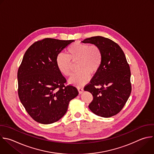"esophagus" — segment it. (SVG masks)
Instances as JSON below:
<instances>
[{
    "label": "esophagus",
    "instance_id": "34e87169",
    "mask_svg": "<svg viewBox=\"0 0 154 154\" xmlns=\"http://www.w3.org/2000/svg\"><path fill=\"white\" fill-rule=\"evenodd\" d=\"M78 91H79V94H82V93H83V88H82V87H80V88H78Z\"/></svg>",
    "mask_w": 154,
    "mask_h": 154
}]
</instances>
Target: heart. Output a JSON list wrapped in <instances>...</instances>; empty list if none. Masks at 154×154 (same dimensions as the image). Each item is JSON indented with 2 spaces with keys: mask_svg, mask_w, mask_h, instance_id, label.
Returning <instances> with one entry per match:
<instances>
[{
  "mask_svg": "<svg viewBox=\"0 0 154 154\" xmlns=\"http://www.w3.org/2000/svg\"><path fill=\"white\" fill-rule=\"evenodd\" d=\"M66 54L61 53L57 56V67L62 74L69 76L71 74L72 63L77 62L76 68L79 71L71 77L69 82L78 87L87 83L90 74H95L101 64V50L95 45L75 42L68 47Z\"/></svg>",
  "mask_w": 154,
  "mask_h": 154,
  "instance_id": "heart-1",
  "label": "heart"
}]
</instances>
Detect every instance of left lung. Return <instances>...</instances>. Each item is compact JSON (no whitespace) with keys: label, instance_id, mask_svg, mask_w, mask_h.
Wrapping results in <instances>:
<instances>
[{"label":"left lung","instance_id":"left-lung-1","mask_svg":"<svg viewBox=\"0 0 154 154\" xmlns=\"http://www.w3.org/2000/svg\"><path fill=\"white\" fill-rule=\"evenodd\" d=\"M82 42L97 45L102 55L98 71L84 88L93 96L89 108L102 117L114 116L123 109L132 90L130 67L126 56L117 43L106 37H92ZM96 85L101 88H97Z\"/></svg>","mask_w":154,"mask_h":154}]
</instances>
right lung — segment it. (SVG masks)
<instances>
[{
	"label": "right lung",
	"instance_id": "right-lung-1",
	"mask_svg": "<svg viewBox=\"0 0 154 154\" xmlns=\"http://www.w3.org/2000/svg\"><path fill=\"white\" fill-rule=\"evenodd\" d=\"M73 40L46 38L34 42L25 52L17 72L18 95L28 114L35 122L51 124L66 112L79 92L58 69L57 56Z\"/></svg>",
	"mask_w": 154,
	"mask_h": 154
}]
</instances>
